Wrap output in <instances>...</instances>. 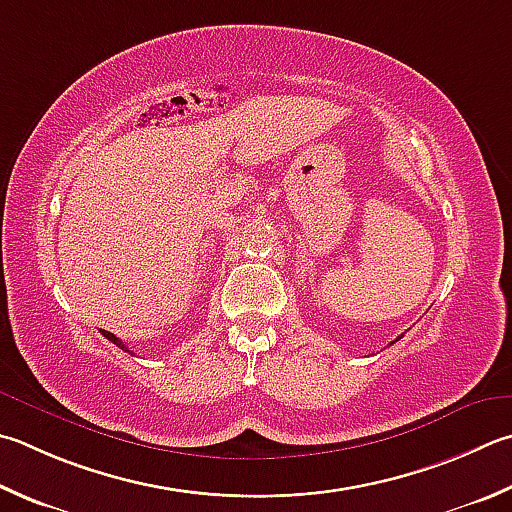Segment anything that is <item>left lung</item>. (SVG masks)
<instances>
[{
	"label": "left lung",
	"instance_id": "1",
	"mask_svg": "<svg viewBox=\"0 0 512 512\" xmlns=\"http://www.w3.org/2000/svg\"><path fill=\"white\" fill-rule=\"evenodd\" d=\"M396 340H398V338H396Z\"/></svg>",
	"mask_w": 512,
	"mask_h": 512
}]
</instances>
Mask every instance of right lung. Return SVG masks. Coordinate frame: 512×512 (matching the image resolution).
Here are the masks:
<instances>
[{
    "mask_svg": "<svg viewBox=\"0 0 512 512\" xmlns=\"http://www.w3.org/2000/svg\"><path fill=\"white\" fill-rule=\"evenodd\" d=\"M100 333H102V336H105L107 340H111V342H114V345H116V347H120V349H123V351H129V349H127V345H123V340H118V338L114 336V333H109V331H105V329H102Z\"/></svg>",
    "mask_w": 512,
    "mask_h": 512,
    "instance_id": "right-lung-1",
    "label": "right lung"
}]
</instances>
